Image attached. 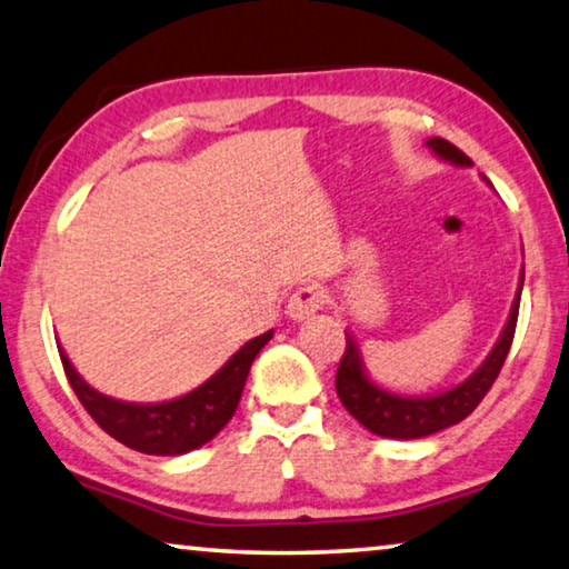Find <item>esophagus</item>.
I'll use <instances>...</instances> for the list:
<instances>
[{
    "mask_svg": "<svg viewBox=\"0 0 569 569\" xmlns=\"http://www.w3.org/2000/svg\"><path fill=\"white\" fill-rule=\"evenodd\" d=\"M321 303H325V288L319 283H303L301 288H296L291 301H288V317L303 321L313 311H319Z\"/></svg>",
    "mask_w": 569,
    "mask_h": 569,
    "instance_id": "esophagus-1",
    "label": "esophagus"
}]
</instances>
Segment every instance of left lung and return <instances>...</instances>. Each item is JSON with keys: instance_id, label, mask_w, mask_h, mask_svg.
<instances>
[{"instance_id": "1", "label": "left lung", "mask_w": 569, "mask_h": 569, "mask_svg": "<svg viewBox=\"0 0 569 569\" xmlns=\"http://www.w3.org/2000/svg\"><path fill=\"white\" fill-rule=\"evenodd\" d=\"M427 148L435 152L437 158H442L449 166L470 168L472 160L465 156L460 148H455L452 142L442 138H429ZM521 286L513 296L511 313L503 327L501 337L493 345V350L488 352V358L480 362V368L447 391L429 393V396H401L388 391V388L378 386L376 380L368 376L366 362H362L360 345L355 342L350 332L347 337V350L342 355L337 370V396L347 411L358 419L362 427L372 435L386 437V439H421L429 435H437L452 423H460L465 417H470L486 393L493 386V380L501 372L506 355L511 350L513 332H516V319H519V303H521Z\"/></svg>"}]
</instances>
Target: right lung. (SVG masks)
I'll use <instances>...</instances> for the list:
<instances>
[{
	"label": "right lung",
	"instance_id": "obj_1",
	"mask_svg": "<svg viewBox=\"0 0 569 569\" xmlns=\"http://www.w3.org/2000/svg\"><path fill=\"white\" fill-rule=\"evenodd\" d=\"M270 337H273V329L244 342L199 388L160 403H132L99 393L76 372L63 347H58V352H61L68 383L79 396L83 409L89 411V417L109 437H114L124 447L138 449V452L176 457L203 447L224 429L240 403L252 360L268 345Z\"/></svg>",
	"mask_w": 569,
	"mask_h": 569
}]
</instances>
